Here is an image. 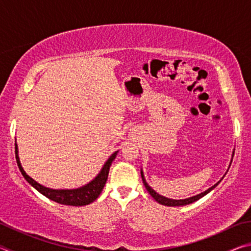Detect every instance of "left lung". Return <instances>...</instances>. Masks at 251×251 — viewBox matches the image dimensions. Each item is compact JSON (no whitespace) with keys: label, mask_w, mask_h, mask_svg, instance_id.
Here are the masks:
<instances>
[{"label":"left lung","mask_w":251,"mask_h":251,"mask_svg":"<svg viewBox=\"0 0 251 251\" xmlns=\"http://www.w3.org/2000/svg\"><path fill=\"white\" fill-rule=\"evenodd\" d=\"M141 174H142V178H143V182H144V185H145L146 189H147V192L151 194V196L152 198H154L157 202L161 203V205H165V206H172V207H175V206H184V205H188V203H192V202H194V201H198L199 198L203 197V196H205L206 194L209 193L211 189H214L215 187L218 185V182H219V181H218L217 184L214 185V186H212V187H210V188H209V189H207L206 192H203V193H201V194L197 195V196H194V197H190V198H187V199H179V201H176V199H169V198H166V197H164V196H160L159 194H157L154 189L151 188V187L147 185V182H146V180H145V178H144L143 172H142Z\"/></svg>","instance_id":"obj_1"}]
</instances>
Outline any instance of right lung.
<instances>
[{
  "label": "right lung",
  "mask_w": 251,
  "mask_h": 251,
  "mask_svg": "<svg viewBox=\"0 0 251 251\" xmlns=\"http://www.w3.org/2000/svg\"><path fill=\"white\" fill-rule=\"evenodd\" d=\"M117 151L114 152V154L109 157L108 160L106 161L105 165L101 168L100 173L96 176L94 180H92L90 184L85 185L80 188L77 189H50L48 187H44L40 185L39 182H36L33 178L26 175V173L24 172V169L21 166L19 155H18V147H16L15 144V157H16V163H18V166L20 168L21 173H22L23 177L26 179L29 185H32L34 188H35L37 192H40L42 195H44L45 197H48L50 201L55 202L62 203V205H69V206H85L88 205L95 201V199L100 196V194L103 190L105 182L107 180L108 177V172L109 167L112 165L113 160L115 159L117 155Z\"/></svg>",
  "instance_id": "1"
}]
</instances>
